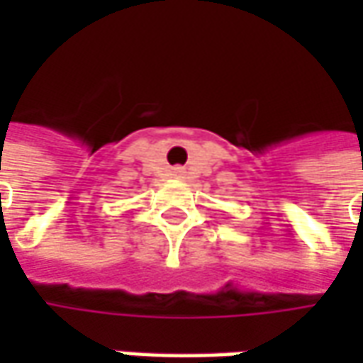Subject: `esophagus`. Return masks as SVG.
Wrapping results in <instances>:
<instances>
[{"label": "esophagus", "mask_w": 363, "mask_h": 363, "mask_svg": "<svg viewBox=\"0 0 363 363\" xmlns=\"http://www.w3.org/2000/svg\"><path fill=\"white\" fill-rule=\"evenodd\" d=\"M175 174L179 175V174H182V169H179V167H177V169H175Z\"/></svg>", "instance_id": "esophagus-1"}]
</instances>
